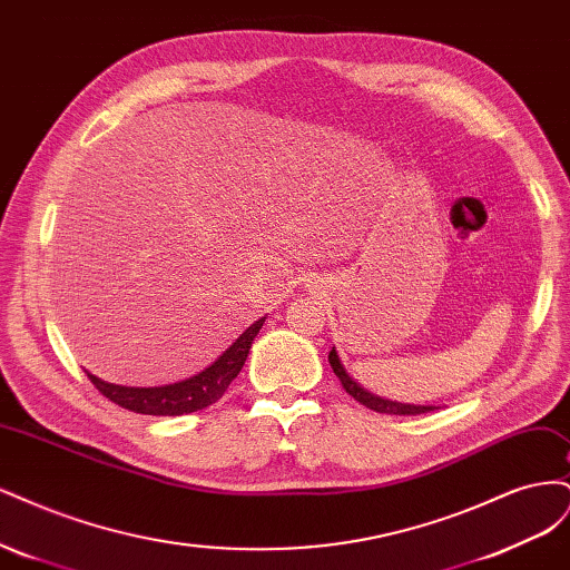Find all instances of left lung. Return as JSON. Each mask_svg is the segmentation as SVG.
Instances as JSON below:
<instances>
[{"instance_id":"1","label":"left lung","mask_w":570,"mask_h":570,"mask_svg":"<svg viewBox=\"0 0 570 570\" xmlns=\"http://www.w3.org/2000/svg\"><path fill=\"white\" fill-rule=\"evenodd\" d=\"M328 364H332L334 374L341 379L345 393L353 395L357 402H362L364 407H370V410H374V412H381V414H426V412L433 410L431 405H402V402L383 400V397H379V395H372L370 391H364L362 385H360L357 381H353V376L345 372V366L341 364L336 351L328 353Z\"/></svg>"}]
</instances>
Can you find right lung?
Here are the masks:
<instances>
[{"instance_id": "right-lung-1", "label": "right lung", "mask_w": 570, "mask_h": 570, "mask_svg": "<svg viewBox=\"0 0 570 570\" xmlns=\"http://www.w3.org/2000/svg\"><path fill=\"white\" fill-rule=\"evenodd\" d=\"M265 324V317H261L255 324H250L246 332L238 336L227 351L219 355L204 372H198L191 379L177 381L170 385H154V389H132V385H116L97 379L89 374V381L97 385V391L106 395L116 405L137 412V414H154V416H179L191 414L198 410L210 407L213 402L225 395L229 383L242 372V366L248 357L250 343L258 336V332Z\"/></svg>"}]
</instances>
